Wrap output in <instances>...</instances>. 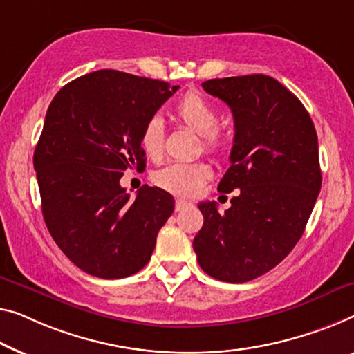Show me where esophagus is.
<instances>
[{"mask_svg": "<svg viewBox=\"0 0 354 354\" xmlns=\"http://www.w3.org/2000/svg\"><path fill=\"white\" fill-rule=\"evenodd\" d=\"M189 205H191V203H189V202H187V200L178 198V200H176V203H175V209H176V211H183L184 208H187V207H189Z\"/></svg>", "mask_w": 354, "mask_h": 354, "instance_id": "obj_1", "label": "esophagus"}]
</instances>
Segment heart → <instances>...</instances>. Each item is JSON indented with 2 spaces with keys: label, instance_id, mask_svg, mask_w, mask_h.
<instances>
[{
  "label": "heart",
  "instance_id": "obj_1",
  "mask_svg": "<svg viewBox=\"0 0 354 354\" xmlns=\"http://www.w3.org/2000/svg\"><path fill=\"white\" fill-rule=\"evenodd\" d=\"M176 119L186 129L202 136L203 149L223 152L225 138L218 130L219 114L213 103L198 93H187L179 100L175 109ZM140 147L151 160L163 156V127L159 118H151L140 133ZM211 178V168L205 163H170L154 175L157 186L178 195H194Z\"/></svg>",
  "mask_w": 354,
  "mask_h": 354
}]
</instances>
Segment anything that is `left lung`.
Listing matches in <instances>:
<instances>
[{
  "instance_id": "8db88e82",
  "label": "left lung",
  "mask_w": 354,
  "mask_h": 354,
  "mask_svg": "<svg viewBox=\"0 0 354 354\" xmlns=\"http://www.w3.org/2000/svg\"><path fill=\"white\" fill-rule=\"evenodd\" d=\"M203 91L229 104L235 135L218 191L232 207L198 203L194 251L205 273L245 283L278 266L302 236L321 189L318 136L292 92L266 75L209 79Z\"/></svg>"
}]
</instances>
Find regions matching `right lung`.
Masks as SVG:
<instances>
[{
    "label": "right lung",
    "instance_id": "1",
    "mask_svg": "<svg viewBox=\"0 0 354 354\" xmlns=\"http://www.w3.org/2000/svg\"><path fill=\"white\" fill-rule=\"evenodd\" d=\"M179 86L115 70L68 82L47 109L36 145L42 216L52 239L88 275L140 272L175 200L145 184L135 200L120 187L127 168L146 167L140 133Z\"/></svg>",
    "mask_w": 354,
    "mask_h": 354
}]
</instances>
